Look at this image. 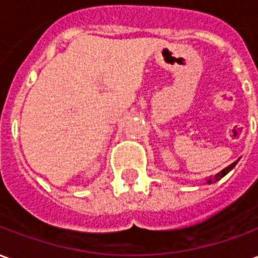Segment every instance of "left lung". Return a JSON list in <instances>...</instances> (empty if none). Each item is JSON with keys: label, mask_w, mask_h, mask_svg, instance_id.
I'll use <instances>...</instances> for the list:
<instances>
[{"label": "left lung", "mask_w": 258, "mask_h": 258, "mask_svg": "<svg viewBox=\"0 0 258 258\" xmlns=\"http://www.w3.org/2000/svg\"><path fill=\"white\" fill-rule=\"evenodd\" d=\"M236 163H238V162L232 163V164H231V166H228V167L224 168V170H222L221 173H218V174H217V175H214V178L207 179V184H211V182H216V181H218V179H221L222 177H224V175H225V174L229 173V171H231V170H232V168L235 167V164H236Z\"/></svg>", "instance_id": "1"}]
</instances>
